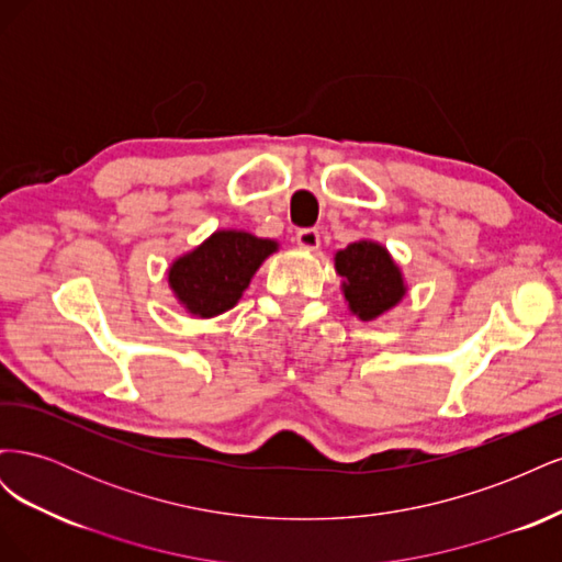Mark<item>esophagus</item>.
<instances>
[{"instance_id":"34e87169","label":"esophagus","mask_w":562,"mask_h":562,"mask_svg":"<svg viewBox=\"0 0 562 562\" xmlns=\"http://www.w3.org/2000/svg\"><path fill=\"white\" fill-rule=\"evenodd\" d=\"M295 241H297V246H300V248H304V250H316V248H318V244H321L318 229H314V227H304V229H300V232L295 234Z\"/></svg>"}]
</instances>
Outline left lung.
<instances>
[{"mask_svg": "<svg viewBox=\"0 0 562 562\" xmlns=\"http://www.w3.org/2000/svg\"><path fill=\"white\" fill-rule=\"evenodd\" d=\"M335 269L342 277L349 310L361 321H372L403 300L405 283L398 265L384 246L356 241L335 252Z\"/></svg>", "mask_w": 562, "mask_h": 562, "instance_id": "obj_1", "label": "left lung"}]
</instances>
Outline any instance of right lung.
<instances>
[{"mask_svg": "<svg viewBox=\"0 0 562 562\" xmlns=\"http://www.w3.org/2000/svg\"><path fill=\"white\" fill-rule=\"evenodd\" d=\"M277 250V241L248 232H215L171 265L168 285L187 312L211 318L241 300L255 271Z\"/></svg>", "mask_w": 562, "mask_h": 562, "instance_id": "1", "label": "right lung"}]
</instances>
